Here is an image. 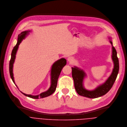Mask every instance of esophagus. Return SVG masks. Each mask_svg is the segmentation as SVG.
<instances>
[{"label":"esophagus","mask_w":127,"mask_h":127,"mask_svg":"<svg viewBox=\"0 0 127 127\" xmlns=\"http://www.w3.org/2000/svg\"><path fill=\"white\" fill-rule=\"evenodd\" d=\"M67 61H68L69 63H72L73 62V61H74V59L72 57H68V59H67Z\"/></svg>","instance_id":"34e87169"}]
</instances>
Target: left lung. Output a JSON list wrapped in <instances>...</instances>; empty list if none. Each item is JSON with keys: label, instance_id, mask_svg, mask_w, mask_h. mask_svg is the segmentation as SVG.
Segmentation results:
<instances>
[{"label": "left lung", "instance_id": "left-lung-1", "mask_svg": "<svg viewBox=\"0 0 127 127\" xmlns=\"http://www.w3.org/2000/svg\"><path fill=\"white\" fill-rule=\"evenodd\" d=\"M109 42L112 45V59L114 64V67L110 76L105 83L98 86L92 91L86 90L83 85V81L86 74L80 68L74 66L72 67V76L74 82V87L77 93L82 96L89 98H96L106 94L112 88L117 78L119 68V60L117 56V52L112 45L111 37H109Z\"/></svg>", "mask_w": 127, "mask_h": 127}]
</instances>
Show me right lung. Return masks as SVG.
Returning a JSON list of instances; mask_svg holds the SVG:
<instances>
[{"instance_id": "1", "label": "right lung", "mask_w": 127, "mask_h": 127, "mask_svg": "<svg viewBox=\"0 0 127 127\" xmlns=\"http://www.w3.org/2000/svg\"><path fill=\"white\" fill-rule=\"evenodd\" d=\"M29 32H30V30L25 31L21 32L20 34L18 35L17 43L16 45V46L14 47L11 53V60L10 61V64H9V72H10L11 78L15 84V82L14 78L13 69V64L16 59V55L18 49L19 45L21 43V41L24 38H25V37L27 35L29 34ZM66 60L64 58H62L57 61L53 64L51 67V86L49 89L46 91L43 92L37 95H32L30 94H26L22 92L21 91L20 92L25 96L31 98H33V99L42 98L49 96L50 95L52 94L56 90L57 82H58V79L60 76V74L61 72V71L63 68L66 65ZM16 86L17 87L16 85Z\"/></svg>"}]
</instances>
